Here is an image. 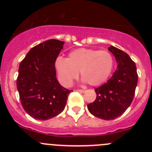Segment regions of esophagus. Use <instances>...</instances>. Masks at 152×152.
Returning <instances> with one entry per match:
<instances>
[{"mask_svg": "<svg viewBox=\"0 0 152 152\" xmlns=\"http://www.w3.org/2000/svg\"><path fill=\"white\" fill-rule=\"evenodd\" d=\"M77 91H78V92H80V93H84V92H85V91H84V90H81V89L77 90Z\"/></svg>", "mask_w": 152, "mask_h": 152, "instance_id": "esophagus-1", "label": "esophagus"}]
</instances>
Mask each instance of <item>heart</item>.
Instances as JSON below:
<instances>
[{
    "instance_id": "b5f03b06",
    "label": "heart",
    "mask_w": 152,
    "mask_h": 152,
    "mask_svg": "<svg viewBox=\"0 0 152 152\" xmlns=\"http://www.w3.org/2000/svg\"><path fill=\"white\" fill-rule=\"evenodd\" d=\"M113 64V57L109 51L85 48L72 51L67 58L58 57L55 62L58 79L64 87L72 85L79 72L90 85H100L110 76Z\"/></svg>"
}]
</instances>
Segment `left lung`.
Wrapping results in <instances>:
<instances>
[{
	"label": "left lung",
	"mask_w": 152,
	"mask_h": 152,
	"mask_svg": "<svg viewBox=\"0 0 152 152\" xmlns=\"http://www.w3.org/2000/svg\"><path fill=\"white\" fill-rule=\"evenodd\" d=\"M108 49L116 58L117 68L107 83L95 89L96 100L88 105L91 114L105 120L119 117L129 108L138 83L136 66L129 55L113 45Z\"/></svg>",
	"instance_id": "obj_1"
}]
</instances>
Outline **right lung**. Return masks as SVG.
Returning a JSON list of instances; mask_svg holds the SVG:
<instances>
[{
    "mask_svg": "<svg viewBox=\"0 0 152 152\" xmlns=\"http://www.w3.org/2000/svg\"><path fill=\"white\" fill-rule=\"evenodd\" d=\"M64 43L57 39L43 42L32 48L20 64L17 87L21 104L36 119L46 120L61 113L72 91L56 78L55 62Z\"/></svg>",
    "mask_w": 152,
    "mask_h": 152,
    "instance_id": "1",
    "label": "right lung"
}]
</instances>
